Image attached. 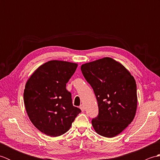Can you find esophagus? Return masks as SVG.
Here are the masks:
<instances>
[{"mask_svg":"<svg viewBox=\"0 0 160 160\" xmlns=\"http://www.w3.org/2000/svg\"><path fill=\"white\" fill-rule=\"evenodd\" d=\"M80 108L81 109V111H84V105H83V104H81L80 106Z\"/></svg>","mask_w":160,"mask_h":160,"instance_id":"obj_1","label":"esophagus"}]
</instances>
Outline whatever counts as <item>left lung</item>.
Instances as JSON below:
<instances>
[{
	"label": "left lung",
	"mask_w": 160,
	"mask_h": 160,
	"mask_svg": "<svg viewBox=\"0 0 160 160\" xmlns=\"http://www.w3.org/2000/svg\"><path fill=\"white\" fill-rule=\"evenodd\" d=\"M81 71L93 88L99 113L92 123L98 134L113 138L131 123L138 106L137 86L131 73L111 58L82 64Z\"/></svg>",
	"instance_id": "8db88e82"
}]
</instances>
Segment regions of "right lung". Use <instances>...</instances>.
<instances>
[{"mask_svg":"<svg viewBox=\"0 0 160 160\" xmlns=\"http://www.w3.org/2000/svg\"><path fill=\"white\" fill-rule=\"evenodd\" d=\"M78 64L50 60L33 73L25 84L24 103L32 124L43 133L57 137L69 130L81 110L73 107L66 84Z\"/></svg>","mask_w":160,"mask_h":160,"instance_id":"1","label":"right lung"}]
</instances>
